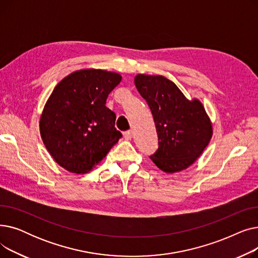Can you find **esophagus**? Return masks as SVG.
<instances>
[{
    "label": "esophagus",
    "instance_id": "obj_1",
    "mask_svg": "<svg viewBox=\"0 0 258 258\" xmlns=\"http://www.w3.org/2000/svg\"><path fill=\"white\" fill-rule=\"evenodd\" d=\"M123 136L126 140H131L133 138V132L132 131H126L123 133Z\"/></svg>",
    "mask_w": 258,
    "mask_h": 258
}]
</instances>
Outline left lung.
Masks as SVG:
<instances>
[{"label": "left lung", "instance_id": "8db88e82", "mask_svg": "<svg viewBox=\"0 0 258 258\" xmlns=\"http://www.w3.org/2000/svg\"><path fill=\"white\" fill-rule=\"evenodd\" d=\"M135 85L154 117L159 148L151 156L158 168L179 172L192 165L209 144L213 127L203 103L189 100L162 75L138 74Z\"/></svg>", "mask_w": 258, "mask_h": 258}]
</instances>
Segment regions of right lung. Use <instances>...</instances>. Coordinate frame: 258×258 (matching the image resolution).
Masks as SVG:
<instances>
[{
    "label": "right lung",
    "mask_w": 258,
    "mask_h": 258,
    "mask_svg": "<svg viewBox=\"0 0 258 258\" xmlns=\"http://www.w3.org/2000/svg\"><path fill=\"white\" fill-rule=\"evenodd\" d=\"M119 73L101 69L74 71L61 79L39 118L40 137L56 163L72 173L91 171L122 135L116 115L105 106Z\"/></svg>",
    "instance_id": "right-lung-1"
}]
</instances>
